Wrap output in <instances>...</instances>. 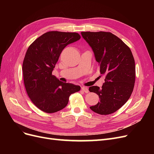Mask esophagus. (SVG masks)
Wrapping results in <instances>:
<instances>
[{
	"label": "esophagus",
	"instance_id": "esophagus-1",
	"mask_svg": "<svg viewBox=\"0 0 154 154\" xmlns=\"http://www.w3.org/2000/svg\"><path fill=\"white\" fill-rule=\"evenodd\" d=\"M81 89H82V91H83V92H85V93L88 92V88H87V87H81Z\"/></svg>",
	"mask_w": 154,
	"mask_h": 154
}]
</instances>
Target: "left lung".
Instances as JSON below:
<instances>
[{
  "label": "left lung",
  "instance_id": "1",
  "mask_svg": "<svg viewBox=\"0 0 154 154\" xmlns=\"http://www.w3.org/2000/svg\"><path fill=\"white\" fill-rule=\"evenodd\" d=\"M90 45L100 72L105 76L100 88H88L99 96L100 101L90 106L94 112L107 115L115 112L128 101L134 89L136 67L130 48L118 36L109 32H82Z\"/></svg>",
  "mask_w": 154,
  "mask_h": 154
}]
</instances>
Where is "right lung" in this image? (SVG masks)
<instances>
[{"instance_id":"add662e5","label":"right lung","mask_w":154,"mask_h":154,"mask_svg":"<svg viewBox=\"0 0 154 154\" xmlns=\"http://www.w3.org/2000/svg\"><path fill=\"white\" fill-rule=\"evenodd\" d=\"M80 38L77 32L49 31L27 50L22 65L26 92L34 105L45 112L64 109L70 95L80 90V86L62 82L52 75L63 49Z\"/></svg>"}]
</instances>
